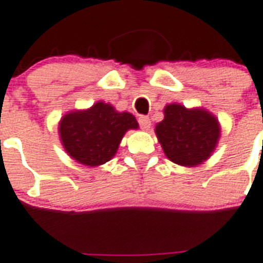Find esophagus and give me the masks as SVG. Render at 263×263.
Returning a JSON list of instances; mask_svg holds the SVG:
<instances>
[{
  "label": "esophagus",
  "instance_id": "1",
  "mask_svg": "<svg viewBox=\"0 0 263 263\" xmlns=\"http://www.w3.org/2000/svg\"><path fill=\"white\" fill-rule=\"evenodd\" d=\"M139 125H140V128L144 129V131L149 129V127H151V120H149L148 116H140V118H139Z\"/></svg>",
  "mask_w": 263,
  "mask_h": 263
}]
</instances>
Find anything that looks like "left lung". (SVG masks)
Returning <instances> with one entry per match:
<instances>
[{
    "label": "left lung",
    "mask_w": 263,
    "mask_h": 263,
    "mask_svg": "<svg viewBox=\"0 0 263 263\" xmlns=\"http://www.w3.org/2000/svg\"><path fill=\"white\" fill-rule=\"evenodd\" d=\"M155 134L165 156L179 165L195 167L210 158L218 144L220 125L218 119L203 108L168 104L164 119Z\"/></svg>",
    "instance_id": "left-lung-1"
}]
</instances>
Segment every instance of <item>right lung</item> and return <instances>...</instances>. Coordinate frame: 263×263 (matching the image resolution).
<instances>
[{"instance_id":"right-lung-1","label":"right lung","mask_w":263,"mask_h":263,"mask_svg":"<svg viewBox=\"0 0 263 263\" xmlns=\"http://www.w3.org/2000/svg\"><path fill=\"white\" fill-rule=\"evenodd\" d=\"M138 127L134 115L118 112L111 104L98 101L88 109L63 116L59 134L70 158L84 165L96 167L111 160L125 132Z\"/></svg>"}]
</instances>
